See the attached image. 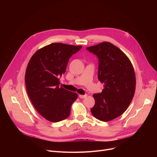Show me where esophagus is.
<instances>
[{
    "label": "esophagus",
    "mask_w": 157,
    "mask_h": 157,
    "mask_svg": "<svg viewBox=\"0 0 157 157\" xmlns=\"http://www.w3.org/2000/svg\"><path fill=\"white\" fill-rule=\"evenodd\" d=\"M79 97L81 98H85L87 97V95L86 94H85V95H79Z\"/></svg>",
    "instance_id": "1"
}]
</instances>
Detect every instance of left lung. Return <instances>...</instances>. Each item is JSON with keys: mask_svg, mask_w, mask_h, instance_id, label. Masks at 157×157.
I'll list each match as a JSON object with an SVG mask.
<instances>
[{"mask_svg": "<svg viewBox=\"0 0 157 157\" xmlns=\"http://www.w3.org/2000/svg\"><path fill=\"white\" fill-rule=\"evenodd\" d=\"M98 59V79L104 85L101 93L95 94L93 116L102 121L118 118L128 108L136 90L135 72L128 58L109 42L87 47Z\"/></svg>", "mask_w": 157, "mask_h": 157, "instance_id": "obj_1", "label": "left lung"}]
</instances>
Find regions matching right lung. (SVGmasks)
Masks as SVG:
<instances>
[{"mask_svg":"<svg viewBox=\"0 0 157 157\" xmlns=\"http://www.w3.org/2000/svg\"><path fill=\"white\" fill-rule=\"evenodd\" d=\"M81 46L52 43L39 49L28 63L25 81L30 99L39 113L52 122L69 117L78 94L59 87L70 58Z\"/></svg>","mask_w":157,"mask_h":157,"instance_id":"right-lung-1","label":"right lung"}]
</instances>
